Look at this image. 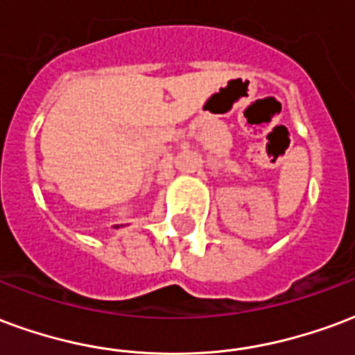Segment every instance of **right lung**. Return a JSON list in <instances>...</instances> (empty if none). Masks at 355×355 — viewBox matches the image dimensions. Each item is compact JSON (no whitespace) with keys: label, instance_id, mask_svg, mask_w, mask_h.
<instances>
[{"label":"right lung","instance_id":"right-lung-1","mask_svg":"<svg viewBox=\"0 0 355 355\" xmlns=\"http://www.w3.org/2000/svg\"><path fill=\"white\" fill-rule=\"evenodd\" d=\"M116 227H118V225H116Z\"/></svg>","mask_w":355,"mask_h":355}]
</instances>
